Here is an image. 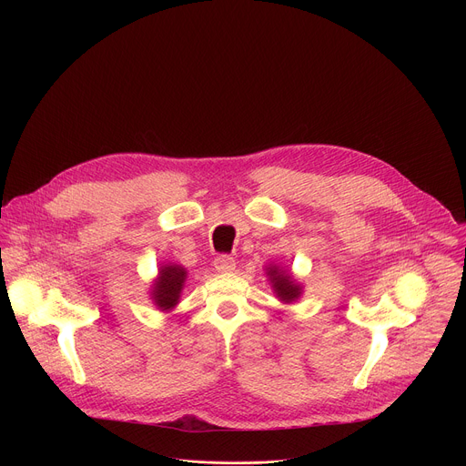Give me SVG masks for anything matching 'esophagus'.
Listing matches in <instances>:
<instances>
[{
	"mask_svg": "<svg viewBox=\"0 0 466 466\" xmlns=\"http://www.w3.org/2000/svg\"><path fill=\"white\" fill-rule=\"evenodd\" d=\"M214 268L218 273H228V271H234L236 268V259L228 254H219L214 258Z\"/></svg>",
	"mask_w": 466,
	"mask_h": 466,
	"instance_id": "34e87169",
	"label": "esophagus"
}]
</instances>
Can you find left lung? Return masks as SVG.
Returning <instances> with one entry per match:
<instances>
[{
  "label": "left lung",
  "mask_w": 466,
  "mask_h": 466,
  "mask_svg": "<svg viewBox=\"0 0 466 466\" xmlns=\"http://www.w3.org/2000/svg\"><path fill=\"white\" fill-rule=\"evenodd\" d=\"M273 288L277 291V295L284 300V302H291L300 295V288L291 280L289 275H284L282 271H279L277 268H269V273Z\"/></svg>",
  "instance_id": "left-lung-1"
}]
</instances>
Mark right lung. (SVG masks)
<instances>
[{
  "label": "right lung",
  "mask_w": 466,
  "mask_h": 466,
  "mask_svg": "<svg viewBox=\"0 0 466 466\" xmlns=\"http://www.w3.org/2000/svg\"><path fill=\"white\" fill-rule=\"evenodd\" d=\"M184 280H186V271L180 268V265H166V268H162L153 291V299L157 306L162 309H171L178 302Z\"/></svg>",
  "instance_id": "obj_1"
}]
</instances>
